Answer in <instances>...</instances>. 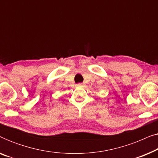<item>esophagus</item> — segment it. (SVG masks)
Here are the masks:
<instances>
[{
	"label": "esophagus",
	"mask_w": 158,
	"mask_h": 158,
	"mask_svg": "<svg viewBox=\"0 0 158 158\" xmlns=\"http://www.w3.org/2000/svg\"><path fill=\"white\" fill-rule=\"evenodd\" d=\"M77 87H81V86H83V83H78L76 85Z\"/></svg>",
	"instance_id": "obj_1"
}]
</instances>
